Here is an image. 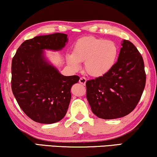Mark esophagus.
<instances>
[{
    "label": "esophagus",
    "instance_id": "1",
    "mask_svg": "<svg viewBox=\"0 0 157 157\" xmlns=\"http://www.w3.org/2000/svg\"><path fill=\"white\" fill-rule=\"evenodd\" d=\"M86 82V78H84V77H81L80 79H79V83H81L82 85H85Z\"/></svg>",
    "mask_w": 157,
    "mask_h": 157
}]
</instances>
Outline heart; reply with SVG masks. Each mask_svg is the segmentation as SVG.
Instances as JSON below:
<instances>
[{
	"label": "heart",
	"mask_w": 157,
	"mask_h": 157,
	"mask_svg": "<svg viewBox=\"0 0 157 157\" xmlns=\"http://www.w3.org/2000/svg\"><path fill=\"white\" fill-rule=\"evenodd\" d=\"M119 49L111 40L86 37L77 40L71 54L66 56V61L72 69L78 70L80 63L84 62L88 74L94 77L104 76L110 71L117 61Z\"/></svg>",
	"instance_id": "obj_1"
}]
</instances>
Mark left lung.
<instances>
[{
    "label": "left lung",
    "instance_id": "8db88e82",
    "mask_svg": "<svg viewBox=\"0 0 157 157\" xmlns=\"http://www.w3.org/2000/svg\"><path fill=\"white\" fill-rule=\"evenodd\" d=\"M117 62L104 76L87 81L86 98L98 118L124 117L135 109L144 89L142 56L132 42L123 40Z\"/></svg>",
    "mask_w": 157,
    "mask_h": 157
}]
</instances>
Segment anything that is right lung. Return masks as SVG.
Segmentation results:
<instances>
[{"instance_id": "add662e5", "label": "right lung", "mask_w": 157, "mask_h": 157, "mask_svg": "<svg viewBox=\"0 0 157 157\" xmlns=\"http://www.w3.org/2000/svg\"><path fill=\"white\" fill-rule=\"evenodd\" d=\"M65 33L38 36L21 45L12 60L11 88L19 106L34 121L51 124L66 114L71 88L78 76L62 75L45 55L61 51L68 43Z\"/></svg>"}]
</instances>
